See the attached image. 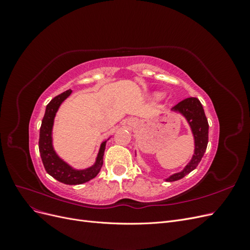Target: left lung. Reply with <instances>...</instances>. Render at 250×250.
<instances>
[{
  "label": "left lung",
  "mask_w": 250,
  "mask_h": 250,
  "mask_svg": "<svg viewBox=\"0 0 250 250\" xmlns=\"http://www.w3.org/2000/svg\"><path fill=\"white\" fill-rule=\"evenodd\" d=\"M172 110L180 112L187 119L188 123L190 124L195 140V151L191 162L186 166V168L181 172L173 174L169 178L166 179L167 181H176L184 178L197 167L204 152H206L208 143V119L197 98H187V99L177 103L175 106H173Z\"/></svg>",
  "instance_id": "obj_1"
}]
</instances>
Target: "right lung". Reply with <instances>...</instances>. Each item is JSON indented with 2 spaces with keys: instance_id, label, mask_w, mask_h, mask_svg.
<instances>
[{
  "instance_id": "1",
  "label": "right lung",
  "mask_w": 250,
  "mask_h": 250,
  "mask_svg": "<svg viewBox=\"0 0 250 250\" xmlns=\"http://www.w3.org/2000/svg\"><path fill=\"white\" fill-rule=\"evenodd\" d=\"M72 93L71 89H67L62 94L56 96L47 105L46 112L42 121V126L40 130V141L39 148L43 167L47 173L52 177L65 185H81L86 181L93 179L100 172L103 165V155L106 142L101 144V147L98 153L97 160L94 166L84 170H76L72 168L60 158L53 149L52 145V128L54 123V118L56 111L67 97Z\"/></svg>"
}]
</instances>
